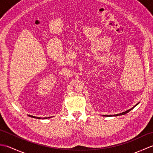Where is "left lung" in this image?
<instances>
[{
    "label": "left lung",
    "instance_id": "left-lung-1",
    "mask_svg": "<svg viewBox=\"0 0 153 153\" xmlns=\"http://www.w3.org/2000/svg\"><path fill=\"white\" fill-rule=\"evenodd\" d=\"M139 103V102L137 103V104H136V105L134 106H133L131 108H130V109H129V110H126V111H125V112H122V113H120V114H114V115H102V116H106V117H111V116H122V115H124V114H127L128 112H129V111H131V110L134 108H135V107L137 106L138 104Z\"/></svg>",
    "mask_w": 153,
    "mask_h": 153
}]
</instances>
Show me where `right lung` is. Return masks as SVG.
<instances>
[{"instance_id": "add662e5", "label": "right lung", "mask_w": 153, "mask_h": 153, "mask_svg": "<svg viewBox=\"0 0 153 153\" xmlns=\"http://www.w3.org/2000/svg\"><path fill=\"white\" fill-rule=\"evenodd\" d=\"M28 116L30 117H31V118H37V119H48V118H51L53 117V116H51V117H45V118H40V117H36V116H33L31 115H28Z\"/></svg>"}]
</instances>
